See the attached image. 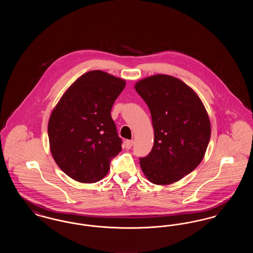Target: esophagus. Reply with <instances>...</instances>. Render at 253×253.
Returning <instances> with one entry per match:
<instances>
[{
    "label": "esophagus",
    "instance_id": "esophagus-1",
    "mask_svg": "<svg viewBox=\"0 0 253 253\" xmlns=\"http://www.w3.org/2000/svg\"><path fill=\"white\" fill-rule=\"evenodd\" d=\"M132 144H133V140H126V141H125V147H126L127 149H131Z\"/></svg>",
    "mask_w": 253,
    "mask_h": 253
}]
</instances>
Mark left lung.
Masks as SVG:
<instances>
[{"instance_id": "obj_1", "label": "left lung", "mask_w": 253, "mask_h": 253, "mask_svg": "<svg viewBox=\"0 0 253 253\" xmlns=\"http://www.w3.org/2000/svg\"><path fill=\"white\" fill-rule=\"evenodd\" d=\"M134 88L150 109L155 130L151 153L139 158L143 173L157 185L180 180L200 164L210 142L204 105L191 87L168 75L146 78Z\"/></svg>"}]
</instances>
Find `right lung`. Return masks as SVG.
Masks as SVG:
<instances>
[{"mask_svg":"<svg viewBox=\"0 0 253 253\" xmlns=\"http://www.w3.org/2000/svg\"><path fill=\"white\" fill-rule=\"evenodd\" d=\"M125 81L108 73H85L61 96L48 122L50 151L57 165L81 183L101 180L121 151L111 117Z\"/></svg>","mask_w":253,"mask_h":253,"instance_id":"add662e5","label":"right lung"}]
</instances>
